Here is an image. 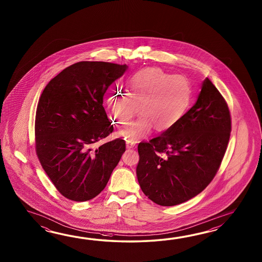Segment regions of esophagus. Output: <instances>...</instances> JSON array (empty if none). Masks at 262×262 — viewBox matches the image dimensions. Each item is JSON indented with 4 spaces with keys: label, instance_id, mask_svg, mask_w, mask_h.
I'll list each match as a JSON object with an SVG mask.
<instances>
[{
    "label": "esophagus",
    "instance_id": "esophagus-1",
    "mask_svg": "<svg viewBox=\"0 0 262 262\" xmlns=\"http://www.w3.org/2000/svg\"><path fill=\"white\" fill-rule=\"evenodd\" d=\"M135 145H136V141L131 140V139L126 140V148H127V149H132V148L135 147Z\"/></svg>",
    "mask_w": 262,
    "mask_h": 262
}]
</instances>
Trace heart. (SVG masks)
I'll return each instance as SVG.
<instances>
[{
    "label": "heart",
    "mask_w": 262,
    "mask_h": 262,
    "mask_svg": "<svg viewBox=\"0 0 262 262\" xmlns=\"http://www.w3.org/2000/svg\"><path fill=\"white\" fill-rule=\"evenodd\" d=\"M129 94L112 93L106 106L112 119L126 126L138 112L141 117L131 123L121 135L125 139L144 137L152 126L157 131L171 127L183 115L190 99L187 80L160 68H145L129 79Z\"/></svg>",
    "instance_id": "heart-1"
}]
</instances>
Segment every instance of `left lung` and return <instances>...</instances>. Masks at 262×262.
<instances>
[{"mask_svg":"<svg viewBox=\"0 0 262 262\" xmlns=\"http://www.w3.org/2000/svg\"><path fill=\"white\" fill-rule=\"evenodd\" d=\"M230 132L228 104L206 78L188 112L160 136L138 146L140 188L161 206L178 205L199 195L217 172Z\"/></svg>","mask_w":262,"mask_h":262,"instance_id":"1","label":"left lung"}]
</instances>
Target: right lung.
<instances>
[{
	"label": "right lung",
	"mask_w": 262,
	"mask_h": 262,
	"mask_svg": "<svg viewBox=\"0 0 262 262\" xmlns=\"http://www.w3.org/2000/svg\"><path fill=\"white\" fill-rule=\"evenodd\" d=\"M126 69V64L78 61L52 78L40 96L36 155L56 189L70 201L100 194L125 151L122 139L94 145L113 131L103 97Z\"/></svg>",
	"instance_id": "right-lung-1"
}]
</instances>
